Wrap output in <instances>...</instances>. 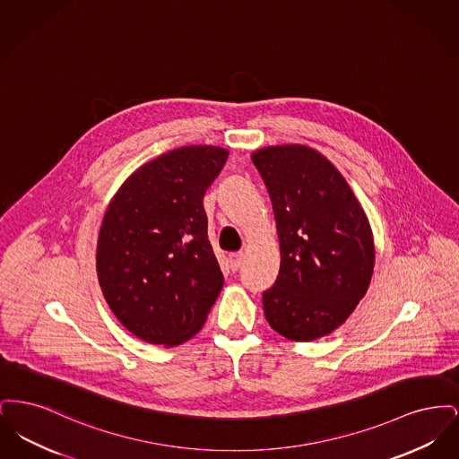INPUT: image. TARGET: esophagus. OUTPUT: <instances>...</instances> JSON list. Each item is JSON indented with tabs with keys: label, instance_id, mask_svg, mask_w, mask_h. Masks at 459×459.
Instances as JSON below:
<instances>
[{
	"label": "esophagus",
	"instance_id": "1",
	"mask_svg": "<svg viewBox=\"0 0 459 459\" xmlns=\"http://www.w3.org/2000/svg\"><path fill=\"white\" fill-rule=\"evenodd\" d=\"M244 260V253H230L229 255V264H230V270L236 272L240 266V263Z\"/></svg>",
	"mask_w": 459,
	"mask_h": 459
}]
</instances>
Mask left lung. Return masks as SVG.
Masks as SVG:
<instances>
[{
	"label": "left lung",
	"mask_w": 459,
	"mask_h": 459,
	"mask_svg": "<svg viewBox=\"0 0 459 459\" xmlns=\"http://www.w3.org/2000/svg\"><path fill=\"white\" fill-rule=\"evenodd\" d=\"M272 199L281 270L263 292L275 332L307 342L341 327L370 285V223L350 184L322 153L303 144L253 153Z\"/></svg>",
	"instance_id": "left-lung-1"
}]
</instances>
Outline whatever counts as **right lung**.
Wrapping results in <instances>:
<instances>
[{"mask_svg": "<svg viewBox=\"0 0 459 459\" xmlns=\"http://www.w3.org/2000/svg\"><path fill=\"white\" fill-rule=\"evenodd\" d=\"M184 146L139 167L109 201L96 270L117 320L141 341L178 346L204 325L223 287L203 197L227 161Z\"/></svg>", "mask_w": 459, "mask_h": 459, "instance_id": "add662e5", "label": "right lung"}]
</instances>
